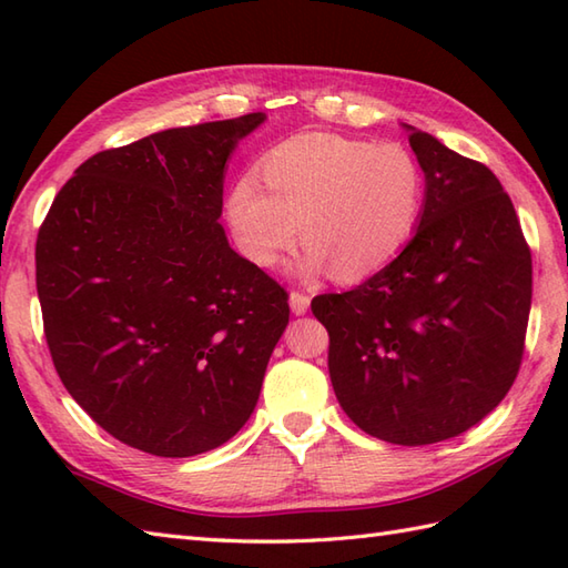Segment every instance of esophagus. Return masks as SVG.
I'll return each mask as SVG.
<instances>
[{"label": "esophagus", "instance_id": "obj_1", "mask_svg": "<svg viewBox=\"0 0 568 568\" xmlns=\"http://www.w3.org/2000/svg\"><path fill=\"white\" fill-rule=\"evenodd\" d=\"M291 310L293 315H305L310 310V297L305 293H291Z\"/></svg>", "mask_w": 568, "mask_h": 568}]
</instances>
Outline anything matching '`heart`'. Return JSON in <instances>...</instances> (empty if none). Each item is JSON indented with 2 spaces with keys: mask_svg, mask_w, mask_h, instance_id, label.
I'll use <instances>...</instances> for the list:
<instances>
[{
  "mask_svg": "<svg viewBox=\"0 0 568 568\" xmlns=\"http://www.w3.org/2000/svg\"><path fill=\"white\" fill-rule=\"evenodd\" d=\"M261 183L239 178L226 200L241 251L275 268L300 239L303 277L334 268L358 281L385 268L413 236L425 180L400 143H371L339 134H303L283 141L261 161Z\"/></svg>",
  "mask_w": 568,
  "mask_h": 568,
  "instance_id": "obj_1",
  "label": "heart"
}]
</instances>
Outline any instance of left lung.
Returning <instances> with one entry per match:
<instances>
[{"instance_id":"1","label":"left lung","mask_w":568,"mask_h":568,"mask_svg":"<svg viewBox=\"0 0 568 568\" xmlns=\"http://www.w3.org/2000/svg\"><path fill=\"white\" fill-rule=\"evenodd\" d=\"M425 173L400 256L312 312L329 332V378L356 427L400 446L458 437L520 371L532 256L500 180L405 124Z\"/></svg>"}]
</instances>
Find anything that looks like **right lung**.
<instances>
[{
  "instance_id": "1",
  "label": "right lung",
  "mask_w": 568,
  "mask_h": 568,
  "mask_svg": "<svg viewBox=\"0 0 568 568\" xmlns=\"http://www.w3.org/2000/svg\"><path fill=\"white\" fill-rule=\"evenodd\" d=\"M253 112L165 129L84 161L36 241L45 342L75 403L114 439L165 458L246 425L287 295L229 246L226 161Z\"/></svg>"
}]
</instances>
